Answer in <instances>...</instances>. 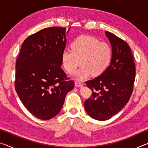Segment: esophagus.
Wrapping results in <instances>:
<instances>
[{"mask_svg": "<svg viewBox=\"0 0 148 148\" xmlns=\"http://www.w3.org/2000/svg\"><path fill=\"white\" fill-rule=\"evenodd\" d=\"M75 86L76 87H81L83 86V84H82L81 82H75Z\"/></svg>", "mask_w": 148, "mask_h": 148, "instance_id": "34e87169", "label": "esophagus"}]
</instances>
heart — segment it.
Returning a JSON list of instances; mask_svg holds the SVG:
<instances>
[{"label": "heart", "instance_id": "heart-1", "mask_svg": "<svg viewBox=\"0 0 148 148\" xmlns=\"http://www.w3.org/2000/svg\"><path fill=\"white\" fill-rule=\"evenodd\" d=\"M71 51L64 49L62 53V62L69 72H72L74 78L84 80L92 73L98 76L106 71L112 59V49L110 45L92 36L79 35L71 44Z\"/></svg>", "mask_w": 148, "mask_h": 148}]
</instances>
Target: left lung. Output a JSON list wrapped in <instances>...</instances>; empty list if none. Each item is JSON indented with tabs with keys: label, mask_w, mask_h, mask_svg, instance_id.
<instances>
[{
	"label": "left lung",
	"mask_w": 148,
	"mask_h": 148,
	"mask_svg": "<svg viewBox=\"0 0 148 148\" xmlns=\"http://www.w3.org/2000/svg\"><path fill=\"white\" fill-rule=\"evenodd\" d=\"M112 47L110 66L100 76L86 82L91 89V98L84 102L87 113L92 118L105 121L123 108L129 101L136 74L131 49L126 42L106 31Z\"/></svg>",
	"instance_id": "8db88e82"
}]
</instances>
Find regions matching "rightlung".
Instances as JSON below:
<instances>
[{
  "instance_id": "obj_1",
  "label": "right lung",
  "mask_w": 148,
  "mask_h": 148,
  "mask_svg": "<svg viewBox=\"0 0 148 148\" xmlns=\"http://www.w3.org/2000/svg\"><path fill=\"white\" fill-rule=\"evenodd\" d=\"M66 42L64 27L44 29L25 40L16 60L15 89L27 110L42 120L57 115L74 87L61 67Z\"/></svg>"
}]
</instances>
